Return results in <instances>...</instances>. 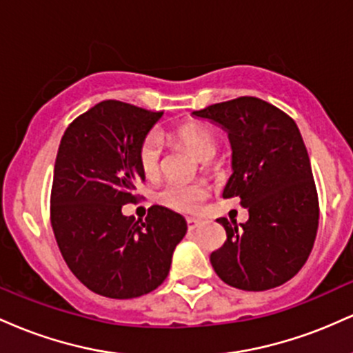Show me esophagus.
Wrapping results in <instances>:
<instances>
[{
  "instance_id": "1",
  "label": "esophagus",
  "mask_w": 353,
  "mask_h": 353,
  "mask_svg": "<svg viewBox=\"0 0 353 353\" xmlns=\"http://www.w3.org/2000/svg\"><path fill=\"white\" fill-rule=\"evenodd\" d=\"M201 224H202V222L199 221V219H192V217L188 219V229L189 230H196Z\"/></svg>"
}]
</instances>
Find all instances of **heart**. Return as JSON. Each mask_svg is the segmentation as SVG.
<instances>
[{"label": "heart", "mask_w": 353, "mask_h": 353, "mask_svg": "<svg viewBox=\"0 0 353 353\" xmlns=\"http://www.w3.org/2000/svg\"><path fill=\"white\" fill-rule=\"evenodd\" d=\"M176 139L190 149L201 161L212 159L217 152V137L205 125L197 123L182 124L176 129ZM164 139L159 131H151L141 141L137 159L145 177H156L161 169ZM209 189L202 182L184 184V182H169L157 194V201L164 208L182 214H192L201 209L202 202L208 199Z\"/></svg>", "instance_id": "obj_1"}]
</instances>
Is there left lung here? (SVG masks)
I'll list each match as a JSON object with an SVG mask.
<instances>
[{
    "label": "left lung",
    "instance_id": "1",
    "mask_svg": "<svg viewBox=\"0 0 353 353\" xmlns=\"http://www.w3.org/2000/svg\"><path fill=\"white\" fill-rule=\"evenodd\" d=\"M229 134L232 176L222 197H241L249 221L225 217L228 241L210 254L219 277L261 292L282 285L309 259L319 228V197L305 144L290 116L252 96L194 111Z\"/></svg>",
    "mask_w": 353,
    "mask_h": 353
}]
</instances>
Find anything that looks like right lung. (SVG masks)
Returning a JSON list of instances; mask_svg holds the SVG:
<instances>
[{
	"label": "right lung",
	"mask_w": 353,
	"mask_h": 353,
	"mask_svg": "<svg viewBox=\"0 0 353 353\" xmlns=\"http://www.w3.org/2000/svg\"><path fill=\"white\" fill-rule=\"evenodd\" d=\"M163 111L103 101L64 131L51 189V225L71 272L94 294L134 299L152 292L171 269L188 230L174 210L152 205L145 221L125 217L145 176L141 141Z\"/></svg>",
	"instance_id": "1"
}]
</instances>
